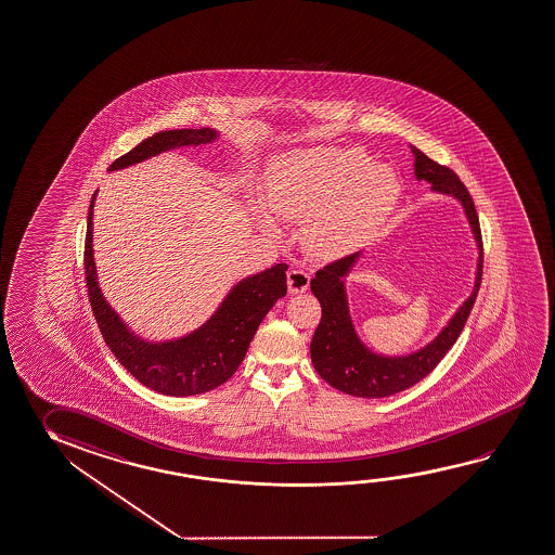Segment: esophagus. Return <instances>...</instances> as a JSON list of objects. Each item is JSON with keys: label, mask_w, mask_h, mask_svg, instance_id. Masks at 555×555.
I'll return each instance as SVG.
<instances>
[{"label": "esophagus", "mask_w": 555, "mask_h": 555, "mask_svg": "<svg viewBox=\"0 0 555 555\" xmlns=\"http://www.w3.org/2000/svg\"><path fill=\"white\" fill-rule=\"evenodd\" d=\"M308 285H310V273L300 270V268H291L287 272V287H289L291 295L305 293Z\"/></svg>", "instance_id": "esophagus-1"}]
</instances>
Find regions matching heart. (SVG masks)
I'll use <instances>...</instances> for the list:
<instances>
[{
    "mask_svg": "<svg viewBox=\"0 0 555 555\" xmlns=\"http://www.w3.org/2000/svg\"><path fill=\"white\" fill-rule=\"evenodd\" d=\"M399 179L387 164L370 162L357 149L312 146L273 162L260 221L302 220V241L314 255L337 256L362 247L393 210Z\"/></svg>",
    "mask_w": 555,
    "mask_h": 555,
    "instance_id": "obj_1",
    "label": "heart"
}]
</instances>
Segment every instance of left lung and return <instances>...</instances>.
<instances>
[{
	"instance_id": "1",
	"label": "left lung",
	"mask_w": 555,
	"mask_h": 555,
	"mask_svg": "<svg viewBox=\"0 0 555 555\" xmlns=\"http://www.w3.org/2000/svg\"><path fill=\"white\" fill-rule=\"evenodd\" d=\"M409 149L414 156L416 181L428 183L434 193L455 198L463 208L478 250L475 285L470 295L461 302L455 314L449 318L448 324L441 327L440 334L431 341L406 354H384L370 349L369 345L362 341L349 310L347 278L359 262L362 253L345 256L341 260L318 270L314 280L310 282V289L320 300L322 320L310 341V359L320 378L326 379L330 386L344 391L347 396L364 399L396 396L426 378L457 341L468 312L475 305L476 293L482 280V237L470 194L451 169L436 164L413 144H409Z\"/></svg>"
}]
</instances>
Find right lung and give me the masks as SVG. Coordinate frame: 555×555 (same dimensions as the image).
Segmentation results:
<instances>
[{
    "label": "right lung",
    "instance_id": "1",
    "mask_svg": "<svg viewBox=\"0 0 555 555\" xmlns=\"http://www.w3.org/2000/svg\"><path fill=\"white\" fill-rule=\"evenodd\" d=\"M218 137L220 132L210 127L159 131L137 144L121 158L115 159L107 171L129 168L168 150L196 149L210 144L218 141ZM96 194L98 191L92 194L89 206L85 273L92 312L115 359L142 386L162 396H198L228 382L245 359L260 322L275 305V300L285 297L287 264L272 266L264 272L253 273L235 283L216 312L191 334L176 339L150 341L125 324L100 289L92 248V216Z\"/></svg>",
    "mask_w": 555,
    "mask_h": 555
}]
</instances>
